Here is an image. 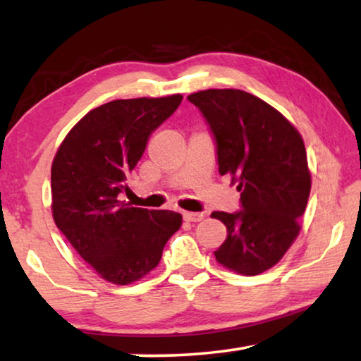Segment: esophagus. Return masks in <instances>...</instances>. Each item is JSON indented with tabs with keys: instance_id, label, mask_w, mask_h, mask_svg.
I'll list each match as a JSON object with an SVG mask.
<instances>
[{
	"instance_id": "esophagus-1",
	"label": "esophagus",
	"mask_w": 361,
	"mask_h": 361,
	"mask_svg": "<svg viewBox=\"0 0 361 361\" xmlns=\"http://www.w3.org/2000/svg\"><path fill=\"white\" fill-rule=\"evenodd\" d=\"M204 216H205L204 212H184L185 221H200L204 220Z\"/></svg>"
}]
</instances>
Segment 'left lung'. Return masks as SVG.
<instances>
[{
  "instance_id": "8db88e82",
  "label": "left lung",
  "mask_w": 361,
  "mask_h": 361,
  "mask_svg": "<svg viewBox=\"0 0 361 361\" xmlns=\"http://www.w3.org/2000/svg\"><path fill=\"white\" fill-rule=\"evenodd\" d=\"M209 123L221 176L230 174L241 210L214 212L226 226L215 251L221 266L256 276L273 268L298 238L310 194L302 136L261 98L235 88H210L187 97Z\"/></svg>"
}]
</instances>
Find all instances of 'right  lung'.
Wrapping results in <instances>:
<instances>
[{
	"label": "right lung",
	"instance_id": "1",
	"mask_svg": "<svg viewBox=\"0 0 361 361\" xmlns=\"http://www.w3.org/2000/svg\"><path fill=\"white\" fill-rule=\"evenodd\" d=\"M182 95L113 100L88 111L59 146L51 171L52 216L78 255L108 283L131 284L159 264L182 215L120 200L151 133Z\"/></svg>",
	"mask_w": 361,
	"mask_h": 361
}]
</instances>
